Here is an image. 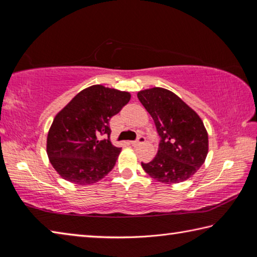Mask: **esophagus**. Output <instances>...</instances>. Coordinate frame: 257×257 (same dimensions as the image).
<instances>
[{"instance_id":"1","label":"esophagus","mask_w":257,"mask_h":257,"mask_svg":"<svg viewBox=\"0 0 257 257\" xmlns=\"http://www.w3.org/2000/svg\"><path fill=\"white\" fill-rule=\"evenodd\" d=\"M145 142V137L143 136V135H141V136L138 137V139L137 141H135V142H132L130 143V144H132L133 146H138V145H141V144H143V143Z\"/></svg>"}]
</instances>
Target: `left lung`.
<instances>
[{
    "label": "left lung",
    "mask_w": 257,
    "mask_h": 257,
    "mask_svg": "<svg viewBox=\"0 0 257 257\" xmlns=\"http://www.w3.org/2000/svg\"><path fill=\"white\" fill-rule=\"evenodd\" d=\"M137 97L154 120L161 137L155 158L142 163L147 175L162 184H178L197 172L208 153V136L202 119L170 90L153 87Z\"/></svg>",
    "instance_id": "8db88e82"
}]
</instances>
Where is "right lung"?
<instances>
[{"label": "right lung", "mask_w": 257, "mask_h": 257, "mask_svg": "<svg viewBox=\"0 0 257 257\" xmlns=\"http://www.w3.org/2000/svg\"><path fill=\"white\" fill-rule=\"evenodd\" d=\"M130 97L128 92L93 85L55 115L47 134L46 153L61 178L85 186L99 181L112 170L121 149L110 141L108 121Z\"/></svg>", "instance_id": "add662e5"}]
</instances>
